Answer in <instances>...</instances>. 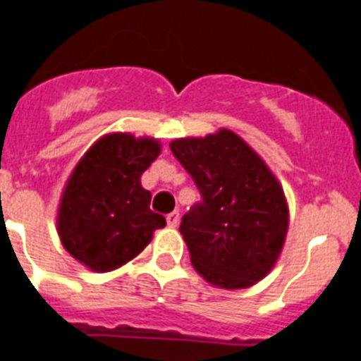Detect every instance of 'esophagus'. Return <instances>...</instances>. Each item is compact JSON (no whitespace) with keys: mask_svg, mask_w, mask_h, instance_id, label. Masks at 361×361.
Here are the masks:
<instances>
[{"mask_svg":"<svg viewBox=\"0 0 361 361\" xmlns=\"http://www.w3.org/2000/svg\"><path fill=\"white\" fill-rule=\"evenodd\" d=\"M166 224H169V227L178 226V224H180V213H178V211H172V213L166 214Z\"/></svg>","mask_w":361,"mask_h":361,"instance_id":"1","label":"esophagus"}]
</instances>
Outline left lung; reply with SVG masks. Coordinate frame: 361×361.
Instances as JSON below:
<instances>
[{"instance_id": "left-lung-1", "label": "left lung", "mask_w": 361, "mask_h": 361, "mask_svg": "<svg viewBox=\"0 0 361 361\" xmlns=\"http://www.w3.org/2000/svg\"><path fill=\"white\" fill-rule=\"evenodd\" d=\"M171 150L202 195L180 226L195 269L220 288L253 286L274 268L288 231L281 183L231 130L174 139Z\"/></svg>"}]
</instances>
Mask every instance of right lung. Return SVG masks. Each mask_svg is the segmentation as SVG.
Returning <instances> with one entry per match:
<instances>
[{
    "label": "right lung",
    "mask_w": 361,
    "mask_h": 361,
    "mask_svg": "<svg viewBox=\"0 0 361 361\" xmlns=\"http://www.w3.org/2000/svg\"><path fill=\"white\" fill-rule=\"evenodd\" d=\"M161 152L157 139L101 137L77 163L60 200L56 227L73 259L104 274L137 257L165 218L150 211L141 174Z\"/></svg>",
    "instance_id": "obj_1"
}]
</instances>
